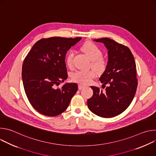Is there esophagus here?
Returning a JSON list of instances; mask_svg holds the SVG:
<instances>
[{"instance_id": "1", "label": "esophagus", "mask_w": 156, "mask_h": 156, "mask_svg": "<svg viewBox=\"0 0 156 156\" xmlns=\"http://www.w3.org/2000/svg\"><path fill=\"white\" fill-rule=\"evenodd\" d=\"M84 87H85V86L82 85V84H79L78 85V89H79V90H82V89H83Z\"/></svg>"}]
</instances>
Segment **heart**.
<instances>
[{
    "mask_svg": "<svg viewBox=\"0 0 156 156\" xmlns=\"http://www.w3.org/2000/svg\"><path fill=\"white\" fill-rule=\"evenodd\" d=\"M83 51L87 56L91 60V66L98 71H102L105 67V62L101 57L102 52L98 46L93 42H86L84 44L82 48ZM74 52L70 51L66 57V65L69 68H72L73 66ZM97 73L94 70H77L72 75V79L74 82L82 84H87L90 83L92 79L95 78Z\"/></svg>",
    "mask_w": 156,
    "mask_h": 156,
    "instance_id": "heart-1",
    "label": "heart"
}]
</instances>
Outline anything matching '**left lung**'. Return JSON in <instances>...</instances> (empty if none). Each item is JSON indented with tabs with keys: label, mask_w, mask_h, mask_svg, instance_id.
<instances>
[{
	"label": "left lung",
	"mask_w": 156,
	"mask_h": 156,
	"mask_svg": "<svg viewBox=\"0 0 156 156\" xmlns=\"http://www.w3.org/2000/svg\"><path fill=\"white\" fill-rule=\"evenodd\" d=\"M103 43L107 49L108 61L99 78L102 85H108L103 91L91 86L93 96L87 99L89 109L104 118L117 116L125 111L132 102L138 86L134 57L127 47L108 37L94 39Z\"/></svg>",
	"instance_id": "obj_1"
}]
</instances>
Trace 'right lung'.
I'll return each mask as SVG.
<instances>
[{
	"label": "right lung",
	"mask_w": 156,
	"mask_h": 156,
	"mask_svg": "<svg viewBox=\"0 0 156 156\" xmlns=\"http://www.w3.org/2000/svg\"><path fill=\"white\" fill-rule=\"evenodd\" d=\"M81 37H52L37 41L24 60L22 80L32 106L42 115L57 116L67 108L78 90L75 83L56 86L67 78L65 56Z\"/></svg>",
	"instance_id": "right-lung-1"
}]
</instances>
